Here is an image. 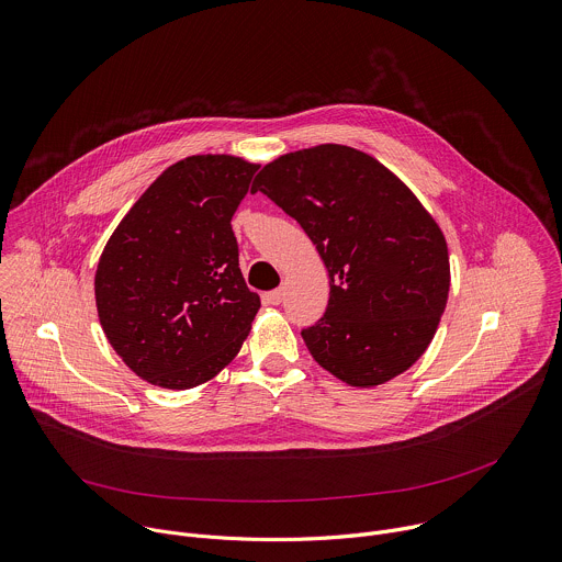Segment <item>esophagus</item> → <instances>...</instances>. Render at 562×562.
I'll return each mask as SVG.
<instances>
[{"mask_svg":"<svg viewBox=\"0 0 562 562\" xmlns=\"http://www.w3.org/2000/svg\"><path fill=\"white\" fill-rule=\"evenodd\" d=\"M282 297H284V291H282V289H273V291H269V293L265 295V300H267L269 304H280Z\"/></svg>","mask_w":562,"mask_h":562,"instance_id":"34e87169","label":"esophagus"}]
</instances>
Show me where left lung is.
Returning a JSON list of instances; mask_svg holds the SVG:
<instances>
[{"mask_svg": "<svg viewBox=\"0 0 562 562\" xmlns=\"http://www.w3.org/2000/svg\"><path fill=\"white\" fill-rule=\"evenodd\" d=\"M265 193L311 237L329 271V304L302 338L351 386L407 371L429 347L449 293L445 235L416 195L371 155L319 144L267 165Z\"/></svg>", "mask_w": 562, "mask_h": 562, "instance_id": "8db88e82", "label": "left lung"}]
</instances>
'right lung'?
Segmentation results:
<instances>
[{
    "label": "right lung",
    "instance_id": "add662e5",
    "mask_svg": "<svg viewBox=\"0 0 562 562\" xmlns=\"http://www.w3.org/2000/svg\"><path fill=\"white\" fill-rule=\"evenodd\" d=\"M258 165L193 155L169 167L111 235L95 273L102 329L131 371L165 389L220 373L260 297L239 271L231 217Z\"/></svg>",
    "mask_w": 562,
    "mask_h": 562
}]
</instances>
